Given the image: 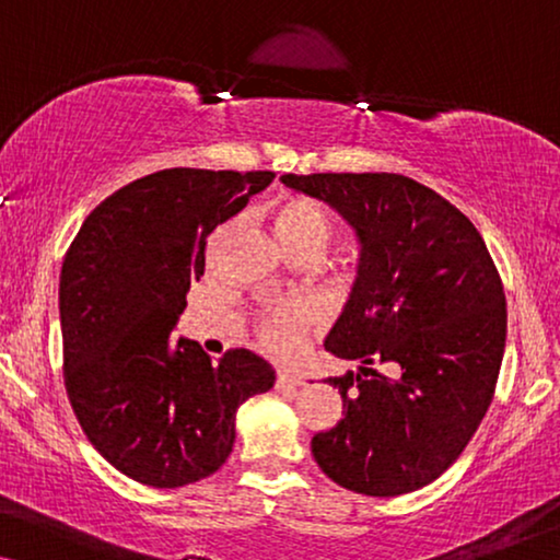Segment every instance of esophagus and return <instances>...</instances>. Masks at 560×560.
Returning <instances> with one entry per match:
<instances>
[{"mask_svg":"<svg viewBox=\"0 0 560 560\" xmlns=\"http://www.w3.org/2000/svg\"><path fill=\"white\" fill-rule=\"evenodd\" d=\"M303 374L295 372V370H280L278 372V380H275V387L278 389H293V387H301L303 385Z\"/></svg>","mask_w":560,"mask_h":560,"instance_id":"1","label":"esophagus"}]
</instances>
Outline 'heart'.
Wrapping results in <instances>:
<instances>
[{"instance_id": "obj_1", "label": "heart", "mask_w": 560, "mask_h": 560, "mask_svg": "<svg viewBox=\"0 0 560 560\" xmlns=\"http://www.w3.org/2000/svg\"><path fill=\"white\" fill-rule=\"evenodd\" d=\"M275 232L282 247L293 257H320L331 242V221L326 211L311 198H285L275 206ZM313 324V311L303 301H285L272 305L259 318L257 334L270 354L290 357L303 347L305 334Z\"/></svg>"}]
</instances>
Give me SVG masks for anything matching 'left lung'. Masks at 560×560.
<instances>
[{
    "label": "left lung",
    "instance_id": "8db88e82",
    "mask_svg": "<svg viewBox=\"0 0 560 560\" xmlns=\"http://www.w3.org/2000/svg\"><path fill=\"white\" fill-rule=\"evenodd\" d=\"M341 213L359 270L326 351L359 372L328 377L343 418L311 451L328 479L366 497L416 492L462 456L500 377L508 303L477 226L397 173L282 175Z\"/></svg>",
    "mask_w": 560,
    "mask_h": 560
}]
</instances>
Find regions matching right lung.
<instances>
[{"instance_id":"1","label":"right lung","mask_w":560,"mask_h":560,"mask_svg":"<svg viewBox=\"0 0 560 560\" xmlns=\"http://www.w3.org/2000/svg\"><path fill=\"white\" fill-rule=\"evenodd\" d=\"M275 173L171 167L137 178L89 213L60 270L63 380L94 448L158 489L194 485L232 454L236 408L275 385L249 349L211 364L171 339L206 242Z\"/></svg>"}]
</instances>
